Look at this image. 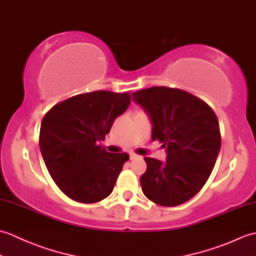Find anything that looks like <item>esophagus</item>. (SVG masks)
<instances>
[{"label": "esophagus", "instance_id": "34e87169", "mask_svg": "<svg viewBox=\"0 0 256 256\" xmlns=\"http://www.w3.org/2000/svg\"><path fill=\"white\" fill-rule=\"evenodd\" d=\"M138 156V155H136V154H135V153H130V158H131V160L136 158Z\"/></svg>", "mask_w": 256, "mask_h": 256}]
</instances>
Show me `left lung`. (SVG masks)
Returning <instances> with one entry per match:
<instances>
[{
    "mask_svg": "<svg viewBox=\"0 0 256 256\" xmlns=\"http://www.w3.org/2000/svg\"><path fill=\"white\" fill-rule=\"evenodd\" d=\"M132 96L153 124L152 140H158L166 148L165 162L144 158V194L164 206L186 202L208 180L220 152L216 116L204 101L180 89L152 86Z\"/></svg>",
    "mask_w": 256,
    "mask_h": 256,
    "instance_id": "1",
    "label": "left lung"
}]
</instances>
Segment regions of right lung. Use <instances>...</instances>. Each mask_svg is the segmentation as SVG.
<instances>
[{"mask_svg": "<svg viewBox=\"0 0 256 256\" xmlns=\"http://www.w3.org/2000/svg\"><path fill=\"white\" fill-rule=\"evenodd\" d=\"M131 103L128 92L94 91L54 106L42 121L40 148L54 182L72 200L99 202L112 192L126 153H108L99 142Z\"/></svg>", "mask_w": 256, "mask_h": 256, "instance_id": "obj_1", "label": "right lung"}]
</instances>
